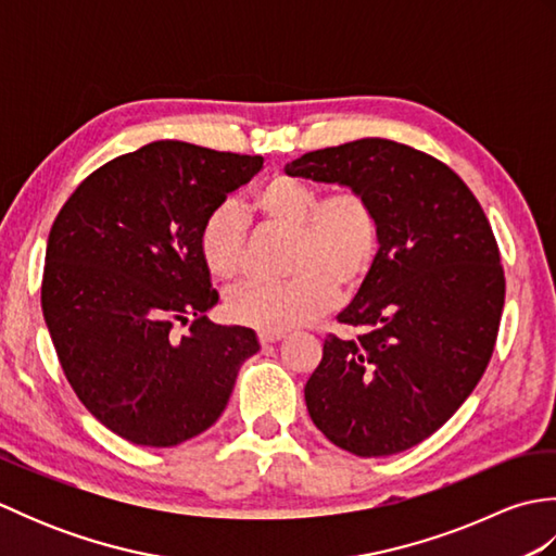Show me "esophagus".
I'll list each match as a JSON object with an SVG mask.
<instances>
[{
  "mask_svg": "<svg viewBox=\"0 0 556 556\" xmlns=\"http://www.w3.org/2000/svg\"><path fill=\"white\" fill-rule=\"evenodd\" d=\"M257 339H260V344H263V346H267V344H277L279 339H285V332H260V334H257Z\"/></svg>",
  "mask_w": 556,
  "mask_h": 556,
  "instance_id": "34e87169",
  "label": "esophagus"
}]
</instances>
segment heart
I'll use <instances>...</instances> for the list:
<instances>
[{
	"label": "heart",
	"instance_id": "heart-1",
	"mask_svg": "<svg viewBox=\"0 0 556 556\" xmlns=\"http://www.w3.org/2000/svg\"><path fill=\"white\" fill-rule=\"evenodd\" d=\"M255 210L269 224L293 231L285 281H245L227 293L224 308L233 323L260 332H287L332 311L339 291H356L382 245V222L358 188H320L299 176L277 174L257 188ZM245 222L239 205L222 203L200 227L198 248L210 277L231 281L243 269Z\"/></svg>",
	"mask_w": 556,
	"mask_h": 556
}]
</instances>
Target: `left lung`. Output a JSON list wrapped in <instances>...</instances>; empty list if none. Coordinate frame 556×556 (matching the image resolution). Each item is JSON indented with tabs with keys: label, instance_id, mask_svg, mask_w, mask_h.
Listing matches in <instances>:
<instances>
[{
	"label": "left lung",
	"instance_id": "8db88e82",
	"mask_svg": "<svg viewBox=\"0 0 556 556\" xmlns=\"http://www.w3.org/2000/svg\"><path fill=\"white\" fill-rule=\"evenodd\" d=\"M285 172L358 188L382 222V245L305 382V406L329 442L356 456L420 444L454 416L492 358L504 269L470 188L430 155L384 138L305 152Z\"/></svg>",
	"mask_w": 556,
	"mask_h": 556
}]
</instances>
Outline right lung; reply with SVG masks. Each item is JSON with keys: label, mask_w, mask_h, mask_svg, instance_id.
<instances>
[{"label": "right lung", "mask_w": 556, "mask_h": 556, "mask_svg": "<svg viewBox=\"0 0 556 556\" xmlns=\"http://www.w3.org/2000/svg\"><path fill=\"white\" fill-rule=\"evenodd\" d=\"M263 169L181 140H155L83 181L50 229L42 315L68 384L104 428L174 446L222 416L248 327L207 320L219 301L200 260L205 217ZM192 323L176 338L170 327Z\"/></svg>", "instance_id": "add662e5"}]
</instances>
